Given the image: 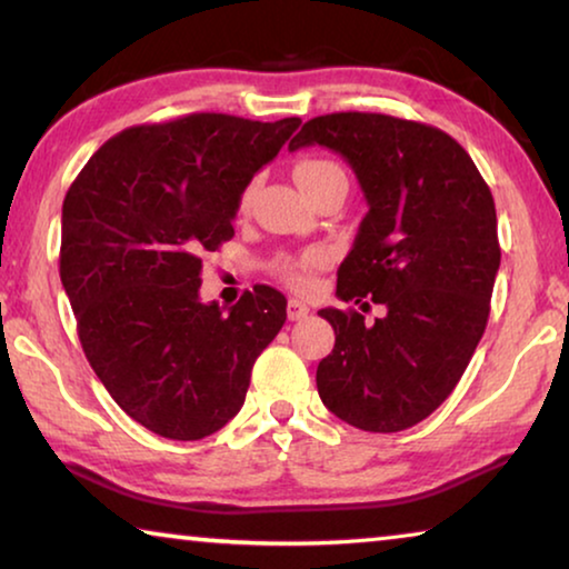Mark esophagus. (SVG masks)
Listing matches in <instances>:
<instances>
[{"label":"esophagus","instance_id":"obj_1","mask_svg":"<svg viewBox=\"0 0 569 569\" xmlns=\"http://www.w3.org/2000/svg\"><path fill=\"white\" fill-rule=\"evenodd\" d=\"M308 316H310V308L302 300L292 298L290 302H287V318L290 320H305Z\"/></svg>","mask_w":569,"mask_h":569}]
</instances>
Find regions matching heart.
<instances>
[{"label": "heart", "mask_w": 569, "mask_h": 569, "mask_svg": "<svg viewBox=\"0 0 569 569\" xmlns=\"http://www.w3.org/2000/svg\"><path fill=\"white\" fill-rule=\"evenodd\" d=\"M333 177H346L343 169L339 163L331 159H320V156H305L298 163H295V179L298 184L310 192L312 187L323 184L326 179ZM253 192H257V184H246L241 197H238V210L246 212L251 208ZM326 264V253L323 251H308L300 253V257H279L274 261V274L282 279L284 284H290L292 290H308L312 282V274Z\"/></svg>", "instance_id": "obj_1"}]
</instances>
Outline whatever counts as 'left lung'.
I'll list each match as a JSON object with an SVG mask.
<instances>
[{
	"mask_svg": "<svg viewBox=\"0 0 569 569\" xmlns=\"http://www.w3.org/2000/svg\"><path fill=\"white\" fill-rule=\"evenodd\" d=\"M326 146L351 163L369 212L339 269L336 295L387 316L320 310L336 331L318 395L372 433L421 423L449 398L480 343L500 267L490 187L455 138L382 112L320 114L290 151Z\"/></svg>",
	"mask_w": 569,
	"mask_h": 569,
	"instance_id": "1",
	"label": "left lung"
}]
</instances>
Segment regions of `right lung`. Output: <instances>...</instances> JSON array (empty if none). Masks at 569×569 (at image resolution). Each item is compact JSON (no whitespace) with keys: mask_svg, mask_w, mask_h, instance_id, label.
Wrapping results in <instances>:
<instances>
[{"mask_svg":"<svg viewBox=\"0 0 569 569\" xmlns=\"http://www.w3.org/2000/svg\"><path fill=\"white\" fill-rule=\"evenodd\" d=\"M298 126L192 112L126 128L66 192L61 282L81 349L112 400L163 439L223 428L284 326L274 287L226 312L200 302V271L202 253L233 238L243 187Z\"/></svg>","mask_w":569,"mask_h":569,"instance_id":"right-lung-1","label":"right lung"}]
</instances>
